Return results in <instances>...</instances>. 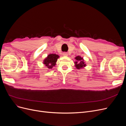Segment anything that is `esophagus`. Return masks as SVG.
Listing matches in <instances>:
<instances>
[{"label": "esophagus", "mask_w": 126, "mask_h": 126, "mask_svg": "<svg viewBox=\"0 0 126 126\" xmlns=\"http://www.w3.org/2000/svg\"><path fill=\"white\" fill-rule=\"evenodd\" d=\"M63 56H68V54L67 52H63Z\"/></svg>", "instance_id": "esophagus-1"}]
</instances>
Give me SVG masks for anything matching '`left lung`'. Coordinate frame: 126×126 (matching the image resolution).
<instances>
[{"label": "left lung", "instance_id": "obj_1", "mask_svg": "<svg viewBox=\"0 0 126 126\" xmlns=\"http://www.w3.org/2000/svg\"><path fill=\"white\" fill-rule=\"evenodd\" d=\"M76 61L74 62L75 64V67L77 69H80L85 67L86 64H85L84 60L80 56H78L75 58Z\"/></svg>", "mask_w": 126, "mask_h": 126}]
</instances>
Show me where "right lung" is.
Masks as SVG:
<instances>
[{"instance_id":"right-lung-1","label":"right lung","mask_w":126,"mask_h":126,"mask_svg":"<svg viewBox=\"0 0 126 126\" xmlns=\"http://www.w3.org/2000/svg\"><path fill=\"white\" fill-rule=\"evenodd\" d=\"M59 57L58 55L50 54L44 60L43 63L48 69H50L56 65L57 60Z\"/></svg>"}]
</instances>
